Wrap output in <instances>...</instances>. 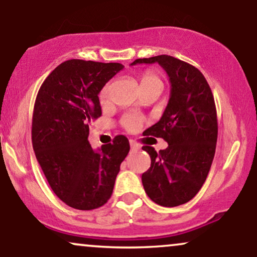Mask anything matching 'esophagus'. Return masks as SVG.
Instances as JSON below:
<instances>
[{
  "instance_id": "esophagus-1",
  "label": "esophagus",
  "mask_w": 257,
  "mask_h": 257,
  "mask_svg": "<svg viewBox=\"0 0 257 257\" xmlns=\"http://www.w3.org/2000/svg\"><path fill=\"white\" fill-rule=\"evenodd\" d=\"M129 144H131V149L134 150V151H137V150L140 149V146H139V144L137 143V141L129 140Z\"/></svg>"
}]
</instances>
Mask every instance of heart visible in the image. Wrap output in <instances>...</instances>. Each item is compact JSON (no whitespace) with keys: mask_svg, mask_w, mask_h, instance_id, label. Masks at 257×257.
<instances>
[{"mask_svg":"<svg viewBox=\"0 0 257 257\" xmlns=\"http://www.w3.org/2000/svg\"><path fill=\"white\" fill-rule=\"evenodd\" d=\"M152 82H159V83H162L158 76L152 71H146L143 76H141V84L152 83ZM108 89H110V88H108V84H106L102 87V89L100 90L99 93L100 102H106V100L108 98ZM120 123H122V125L124 126L126 131H137L139 126L141 125L143 120L137 116L126 114V116L123 117L122 120H120Z\"/></svg>","mask_w":257,"mask_h":257,"instance_id":"obj_1","label":"heart"}]
</instances>
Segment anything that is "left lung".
<instances>
[{"label":"left lung","mask_w":257,"mask_h":257,"mask_svg":"<svg viewBox=\"0 0 257 257\" xmlns=\"http://www.w3.org/2000/svg\"><path fill=\"white\" fill-rule=\"evenodd\" d=\"M143 63H158L172 83L163 116L145 131L164 139L168 147L157 152L143 146L151 167L141 176L147 196L172 208L192 199L205 182L216 149V106L205 77L193 65L170 55L137 59L132 65Z\"/></svg>","instance_id":"left-lung-1"}]
</instances>
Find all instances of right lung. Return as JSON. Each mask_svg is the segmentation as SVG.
I'll return each instance as SVG.
<instances>
[{"mask_svg": "<svg viewBox=\"0 0 257 257\" xmlns=\"http://www.w3.org/2000/svg\"><path fill=\"white\" fill-rule=\"evenodd\" d=\"M118 63L71 59L55 67L38 90L32 146L53 192L65 204L93 210L107 203L131 146L124 135L94 151L89 125L101 116L98 94L122 70Z\"/></svg>", "mask_w": 257, "mask_h": 257, "instance_id": "add662e5", "label": "right lung"}]
</instances>
